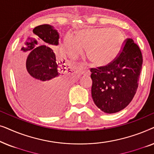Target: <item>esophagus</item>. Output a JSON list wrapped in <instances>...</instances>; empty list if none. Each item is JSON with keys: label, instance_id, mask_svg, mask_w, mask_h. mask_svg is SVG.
Here are the masks:
<instances>
[{"label": "esophagus", "instance_id": "34e87169", "mask_svg": "<svg viewBox=\"0 0 154 154\" xmlns=\"http://www.w3.org/2000/svg\"><path fill=\"white\" fill-rule=\"evenodd\" d=\"M80 70H81V71H82V73H86V74H88V75H90V71L88 70L87 69H85V68H83V67H81V68H80Z\"/></svg>", "mask_w": 154, "mask_h": 154}]
</instances>
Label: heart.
Returning a JSON list of instances; mask_svg holds the SVG:
<instances>
[{"label":"heart","instance_id":"b5f03b06","mask_svg":"<svg viewBox=\"0 0 154 154\" xmlns=\"http://www.w3.org/2000/svg\"><path fill=\"white\" fill-rule=\"evenodd\" d=\"M125 35L119 29L88 28L79 31L76 37L67 33L63 49L69 57L76 59L86 48V54L97 66H106L121 54L125 44Z\"/></svg>","mask_w":154,"mask_h":154}]
</instances>
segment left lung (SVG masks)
<instances>
[{"mask_svg":"<svg viewBox=\"0 0 154 154\" xmlns=\"http://www.w3.org/2000/svg\"><path fill=\"white\" fill-rule=\"evenodd\" d=\"M142 62L140 48L128 38L114 61L106 66L91 69L92 97L96 106L106 113L125 109L136 93Z\"/></svg>","mask_w":154,"mask_h":154,"instance_id":"8db88e82","label":"left lung"}]
</instances>
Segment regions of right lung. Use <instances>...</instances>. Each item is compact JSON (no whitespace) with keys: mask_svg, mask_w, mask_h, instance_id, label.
I'll list each match as a JSON object with an SVG mask.
<instances>
[{"mask_svg":"<svg viewBox=\"0 0 154 154\" xmlns=\"http://www.w3.org/2000/svg\"><path fill=\"white\" fill-rule=\"evenodd\" d=\"M33 33L45 45H38L36 39L28 37L22 52H29L26 71L18 79L20 93L24 102L44 116H54L62 111L69 85V73L64 61L56 57L50 47L59 45L60 34L53 26L43 24L35 27Z\"/></svg>","mask_w":154,"mask_h":154,"instance_id":"add662e5","label":"right lung"}]
</instances>
